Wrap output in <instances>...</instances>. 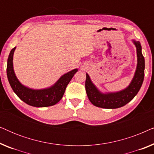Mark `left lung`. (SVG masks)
<instances>
[{"label":"left lung","mask_w":154,"mask_h":154,"mask_svg":"<svg viewBox=\"0 0 154 154\" xmlns=\"http://www.w3.org/2000/svg\"><path fill=\"white\" fill-rule=\"evenodd\" d=\"M132 41L137 48V64L133 79L125 89L116 92L102 93L92 83L89 75L86 73V93L90 102L94 106L104 109L120 108L130 102L138 93L144 81L145 63L140 43L136 41Z\"/></svg>","instance_id":"obj_1"}]
</instances>
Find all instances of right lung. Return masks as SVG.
<instances>
[{
	"label": "right lung",
	"mask_w": 154,
	"mask_h": 154,
	"mask_svg": "<svg viewBox=\"0 0 154 154\" xmlns=\"http://www.w3.org/2000/svg\"><path fill=\"white\" fill-rule=\"evenodd\" d=\"M16 47L10 52L7 63V75L12 89L20 100L35 107H46L56 104L64 95L67 85L78 71L77 69L65 73L51 87L34 90L23 85L16 77L13 69V54Z\"/></svg>",
	"instance_id": "right-lung-1"
}]
</instances>
